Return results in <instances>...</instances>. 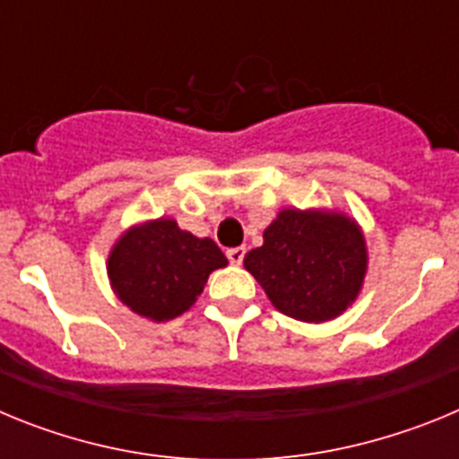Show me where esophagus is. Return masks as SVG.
I'll list each match as a JSON object with an SVG mask.
<instances>
[{
	"instance_id": "1",
	"label": "esophagus",
	"mask_w": 459,
	"mask_h": 459,
	"mask_svg": "<svg viewBox=\"0 0 459 459\" xmlns=\"http://www.w3.org/2000/svg\"><path fill=\"white\" fill-rule=\"evenodd\" d=\"M243 257H246V248H230V250H227V259H230L234 266L241 264Z\"/></svg>"
}]
</instances>
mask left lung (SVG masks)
<instances>
[{
	"label": "left lung",
	"mask_w": 459,
	"mask_h": 459,
	"mask_svg": "<svg viewBox=\"0 0 459 459\" xmlns=\"http://www.w3.org/2000/svg\"><path fill=\"white\" fill-rule=\"evenodd\" d=\"M275 310L299 322L340 317L368 273V246L354 218L328 209H282L264 243L243 257Z\"/></svg>",
	"instance_id": "8db88e82"
}]
</instances>
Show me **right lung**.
I'll list each match as a JSON object with an SVG mask.
<instances>
[{
    "mask_svg": "<svg viewBox=\"0 0 459 459\" xmlns=\"http://www.w3.org/2000/svg\"><path fill=\"white\" fill-rule=\"evenodd\" d=\"M227 257L211 238H197L174 218L128 227L108 255V278L124 306L152 322L179 317L197 301L211 271Z\"/></svg>",
    "mask_w": 459,
    "mask_h": 459,
    "instance_id": "right-lung-1",
    "label": "right lung"
}]
</instances>
